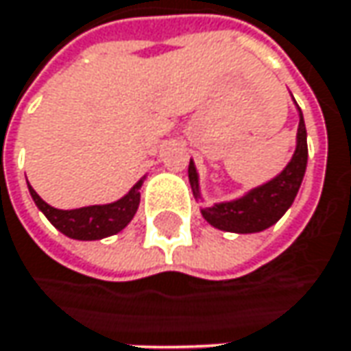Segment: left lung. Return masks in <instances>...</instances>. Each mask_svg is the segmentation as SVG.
Listing matches in <instances>:
<instances>
[{
    "instance_id": "8db88e82",
    "label": "left lung",
    "mask_w": 351,
    "mask_h": 351,
    "mask_svg": "<svg viewBox=\"0 0 351 351\" xmlns=\"http://www.w3.org/2000/svg\"><path fill=\"white\" fill-rule=\"evenodd\" d=\"M298 107V105H296ZM298 134H296V151L286 165V169L276 175L272 180L260 184L256 189L248 191L244 196L217 202L208 208H200L202 217L208 224H213L218 230L237 232V234H252L262 232L276 224L284 213L292 206L294 198L298 195L302 178L308 165V141H306V125L300 111ZM189 180L196 200H200V184L195 162L189 165Z\"/></svg>"
}]
</instances>
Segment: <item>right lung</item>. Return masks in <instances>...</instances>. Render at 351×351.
Masks as SVG:
<instances>
[{
	"instance_id": "add662e5",
	"label": "right lung",
	"mask_w": 351,
	"mask_h": 351,
	"mask_svg": "<svg viewBox=\"0 0 351 351\" xmlns=\"http://www.w3.org/2000/svg\"><path fill=\"white\" fill-rule=\"evenodd\" d=\"M27 186L37 208L47 217V220L59 232L75 240H101V238L113 237L117 232H121L133 220L138 202H141L138 191L143 186V178L123 198L114 200L111 204H93V206H83V208H73V210L53 208L51 204H47L33 191L29 182Z\"/></svg>"
}]
</instances>
